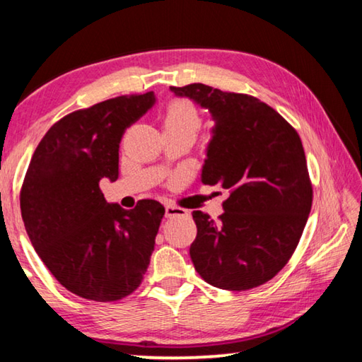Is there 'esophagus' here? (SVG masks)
I'll list each match as a JSON object with an SVG mask.
<instances>
[{
  "label": "esophagus",
  "mask_w": 362,
  "mask_h": 362,
  "mask_svg": "<svg viewBox=\"0 0 362 362\" xmlns=\"http://www.w3.org/2000/svg\"><path fill=\"white\" fill-rule=\"evenodd\" d=\"M187 216V211L179 206L166 204V217H183Z\"/></svg>",
  "instance_id": "obj_1"
}]
</instances>
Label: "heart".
<instances>
[{
	"label": "heart",
	"mask_w": 362,
	"mask_h": 362,
	"mask_svg": "<svg viewBox=\"0 0 362 362\" xmlns=\"http://www.w3.org/2000/svg\"><path fill=\"white\" fill-rule=\"evenodd\" d=\"M203 126V113L196 103L188 99H174L168 103L163 115V129L168 136L193 139Z\"/></svg>",
	"instance_id": "heart-1"
}]
</instances>
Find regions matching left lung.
<instances>
[{"instance_id":"left-lung-1","label":"left lung","mask_w":362,"mask_h":362,"mask_svg":"<svg viewBox=\"0 0 362 362\" xmlns=\"http://www.w3.org/2000/svg\"><path fill=\"white\" fill-rule=\"evenodd\" d=\"M212 113L217 126L203 168L204 185L228 192L218 222L193 211V265L211 286L247 291L268 283L297 249L313 203L297 131L254 95L194 83L170 88Z\"/></svg>"}]
</instances>
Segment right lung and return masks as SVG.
<instances>
[{"label": "right lung", "instance_id": "1", "mask_svg": "<svg viewBox=\"0 0 362 362\" xmlns=\"http://www.w3.org/2000/svg\"><path fill=\"white\" fill-rule=\"evenodd\" d=\"M153 103L150 90L64 116L41 139L23 179L22 220L36 254L66 291L86 300L131 296L150 265L164 206L110 204L100 180L118 179L122 134Z\"/></svg>", "mask_w": 362, "mask_h": 362}]
</instances>
